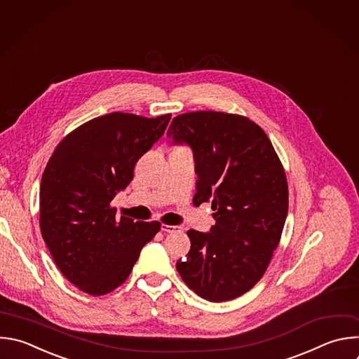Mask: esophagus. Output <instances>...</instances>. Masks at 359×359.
Wrapping results in <instances>:
<instances>
[{
    "mask_svg": "<svg viewBox=\"0 0 359 359\" xmlns=\"http://www.w3.org/2000/svg\"><path fill=\"white\" fill-rule=\"evenodd\" d=\"M161 228L165 232H175V231H180L182 229V226H179V225H169V224H162Z\"/></svg>",
    "mask_w": 359,
    "mask_h": 359,
    "instance_id": "34e87169",
    "label": "esophagus"
}]
</instances>
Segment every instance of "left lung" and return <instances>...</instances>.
I'll list each match as a JSON object with an SVG mask.
<instances>
[{
  "label": "left lung",
  "instance_id": "8db88e82",
  "mask_svg": "<svg viewBox=\"0 0 359 359\" xmlns=\"http://www.w3.org/2000/svg\"><path fill=\"white\" fill-rule=\"evenodd\" d=\"M168 137L193 149V203L211 200L215 219L210 232L187 231L191 247L176 269L208 302L240 297L261 280L280 243L289 208L283 165L265 131L238 114L186 112Z\"/></svg>",
  "mask_w": 359,
  "mask_h": 359
}]
</instances>
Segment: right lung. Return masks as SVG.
<instances>
[{
	"mask_svg": "<svg viewBox=\"0 0 359 359\" xmlns=\"http://www.w3.org/2000/svg\"><path fill=\"white\" fill-rule=\"evenodd\" d=\"M170 114L111 112L81 124L53 151L41 180L39 225L63 276L102 296L130 276L159 221L115 217L111 201L134 179L138 159L163 135Z\"/></svg>",
	"mask_w": 359,
	"mask_h": 359,
	"instance_id": "1",
	"label": "right lung"
}]
</instances>
